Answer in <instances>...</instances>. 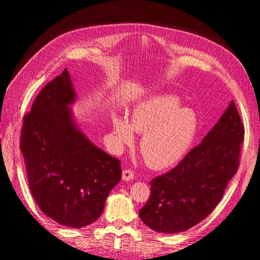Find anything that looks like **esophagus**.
Returning a JSON list of instances; mask_svg holds the SVG:
<instances>
[{
    "mask_svg": "<svg viewBox=\"0 0 260 260\" xmlns=\"http://www.w3.org/2000/svg\"><path fill=\"white\" fill-rule=\"evenodd\" d=\"M135 178V172L131 169H124L122 170V180L124 181H130Z\"/></svg>",
    "mask_w": 260,
    "mask_h": 260,
    "instance_id": "esophagus-1",
    "label": "esophagus"
}]
</instances>
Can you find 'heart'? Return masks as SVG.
<instances>
[{"instance_id":"heart-1","label":"heart","mask_w":260,"mask_h":260,"mask_svg":"<svg viewBox=\"0 0 260 260\" xmlns=\"http://www.w3.org/2000/svg\"><path fill=\"white\" fill-rule=\"evenodd\" d=\"M135 130L144 133L140 149L148 166L165 169L177 164L190 149L198 131V118L188 108H180L174 95H158L140 103L131 121L113 118V138L118 149L135 142Z\"/></svg>"}]
</instances>
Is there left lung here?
Returning a JSON list of instances; mask_svg holds the SVG:
<instances>
[{
	"instance_id": "obj_1",
	"label": "left lung",
	"mask_w": 260,
	"mask_h": 260,
	"mask_svg": "<svg viewBox=\"0 0 260 260\" xmlns=\"http://www.w3.org/2000/svg\"><path fill=\"white\" fill-rule=\"evenodd\" d=\"M244 124L234 102L202 143L175 168L154 178L151 195L140 209L152 230L178 233L191 229L215 209L240 166Z\"/></svg>"
}]
</instances>
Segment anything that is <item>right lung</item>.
<instances>
[{
    "label": "right lung",
    "instance_id": "obj_1",
    "mask_svg": "<svg viewBox=\"0 0 260 260\" xmlns=\"http://www.w3.org/2000/svg\"><path fill=\"white\" fill-rule=\"evenodd\" d=\"M75 92L67 69L43 86L23 116L20 149L31 194L61 225L82 228L101 216L121 179L120 160L78 130L67 105Z\"/></svg>",
    "mask_w": 260,
    "mask_h": 260
}]
</instances>
